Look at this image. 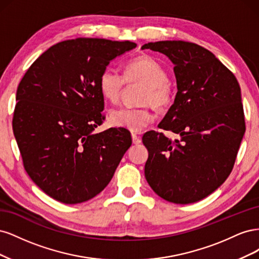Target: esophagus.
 <instances>
[{"label": "esophagus", "mask_w": 259, "mask_h": 259, "mask_svg": "<svg viewBox=\"0 0 259 259\" xmlns=\"http://www.w3.org/2000/svg\"><path fill=\"white\" fill-rule=\"evenodd\" d=\"M132 140L134 145H138L142 143V139H140V137L136 134V133H132Z\"/></svg>", "instance_id": "34e87169"}]
</instances>
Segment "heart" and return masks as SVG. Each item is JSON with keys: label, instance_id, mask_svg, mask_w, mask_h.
<instances>
[{"label": "heart", "instance_id": "obj_1", "mask_svg": "<svg viewBox=\"0 0 259 259\" xmlns=\"http://www.w3.org/2000/svg\"><path fill=\"white\" fill-rule=\"evenodd\" d=\"M126 83L145 84L139 99L140 104H144V106L114 109L109 115V122L115 127L139 132L153 120L149 106L156 111L166 109L173 99V90L168 83L166 70L158 60L148 55L130 59L124 65L123 75L112 68H106L98 80L101 94L111 103H117L120 100Z\"/></svg>", "mask_w": 259, "mask_h": 259}]
</instances>
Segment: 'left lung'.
Segmentation results:
<instances>
[{
    "instance_id": "1",
    "label": "left lung",
    "mask_w": 259,
    "mask_h": 259,
    "mask_svg": "<svg viewBox=\"0 0 259 259\" xmlns=\"http://www.w3.org/2000/svg\"><path fill=\"white\" fill-rule=\"evenodd\" d=\"M145 49L166 55L175 65L178 92L159 127L180 136L171 140L155 131L143 136L149 152L146 179L168 202H198L224 184L236 162L245 133L239 82L198 44L159 41Z\"/></svg>"
}]
</instances>
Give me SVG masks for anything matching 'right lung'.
I'll use <instances>...</instances> for the list:
<instances>
[{"mask_svg": "<svg viewBox=\"0 0 259 259\" xmlns=\"http://www.w3.org/2000/svg\"><path fill=\"white\" fill-rule=\"evenodd\" d=\"M131 41L77 37L53 45L21 79L13 132L33 183L65 204L89 201L110 183L132 145L125 128L94 134L105 121L98 80Z\"/></svg>", "mask_w": 259, "mask_h": 259, "instance_id": "right-lung-1", "label": "right lung"}]
</instances>
